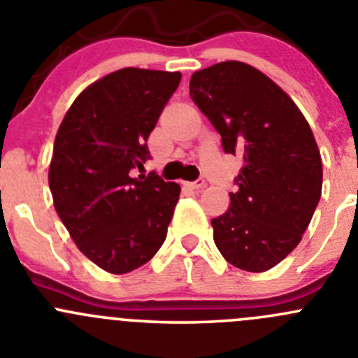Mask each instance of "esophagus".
Wrapping results in <instances>:
<instances>
[{"label": "esophagus", "mask_w": 358, "mask_h": 358, "mask_svg": "<svg viewBox=\"0 0 358 358\" xmlns=\"http://www.w3.org/2000/svg\"><path fill=\"white\" fill-rule=\"evenodd\" d=\"M186 186H188V188H192V189H195V192H200V189L206 188V181H203L202 177H200V179H196V181L188 182Z\"/></svg>", "instance_id": "esophagus-1"}]
</instances>
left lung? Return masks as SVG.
Wrapping results in <instances>:
<instances>
[{
	"mask_svg": "<svg viewBox=\"0 0 358 358\" xmlns=\"http://www.w3.org/2000/svg\"><path fill=\"white\" fill-rule=\"evenodd\" d=\"M189 96L243 155L230 207L214 217V243L228 264L264 272L301 243L322 196V158L308 121L267 75L241 61L195 71Z\"/></svg>",
	"mask_w": 358,
	"mask_h": 358,
	"instance_id": "left-lung-1",
	"label": "left lung"
}]
</instances>
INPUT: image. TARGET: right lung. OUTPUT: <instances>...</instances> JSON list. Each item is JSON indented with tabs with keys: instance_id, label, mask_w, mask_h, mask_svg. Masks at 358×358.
<instances>
[{
	"instance_id": "1",
	"label": "right lung",
	"mask_w": 358,
	"mask_h": 358,
	"mask_svg": "<svg viewBox=\"0 0 358 358\" xmlns=\"http://www.w3.org/2000/svg\"><path fill=\"white\" fill-rule=\"evenodd\" d=\"M179 83V71L122 68L84 90L57 130L54 207L77 248L112 274L142 267L165 243L181 186L130 172L151 158L149 134Z\"/></svg>"
}]
</instances>
